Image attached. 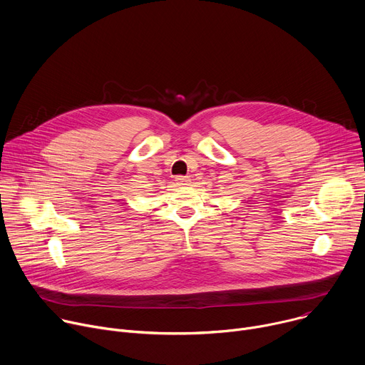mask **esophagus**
<instances>
[{"instance_id": "34e87169", "label": "esophagus", "mask_w": 365, "mask_h": 365, "mask_svg": "<svg viewBox=\"0 0 365 365\" xmlns=\"http://www.w3.org/2000/svg\"><path fill=\"white\" fill-rule=\"evenodd\" d=\"M175 180L178 185H189L190 183V179L187 176H178V178H175Z\"/></svg>"}]
</instances>
